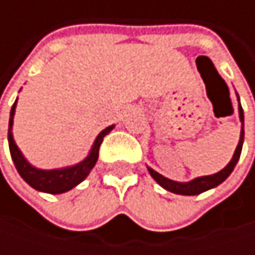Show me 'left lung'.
<instances>
[{
    "label": "left lung",
    "mask_w": 255,
    "mask_h": 255,
    "mask_svg": "<svg viewBox=\"0 0 255 255\" xmlns=\"http://www.w3.org/2000/svg\"><path fill=\"white\" fill-rule=\"evenodd\" d=\"M238 96V94H236ZM238 102H239V96H238ZM238 111H239V121H241V135H239V143L235 149V153L230 159V162L223 168L220 170L219 173L216 174H211V176H202V177H196L190 181H174V180H170V178L164 177L162 174L156 173L153 168L147 167V171L149 174L153 177V180L162 186L165 190L168 192H173V193H177V195H186V196H192V195H199L202 192H207L213 187H217L220 183H223L226 178L229 177L230 173L233 171L235 165L238 164L239 161V156H241V150H242V144H244V111H242V106H241V102L238 103Z\"/></svg>",
    "instance_id": "1"
}]
</instances>
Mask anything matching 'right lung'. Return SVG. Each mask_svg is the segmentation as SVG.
<instances>
[{
	"label": "right lung",
	"mask_w": 255,
	"mask_h": 255,
	"mask_svg": "<svg viewBox=\"0 0 255 255\" xmlns=\"http://www.w3.org/2000/svg\"><path fill=\"white\" fill-rule=\"evenodd\" d=\"M16 105H17V99L11 108L10 112V123H8V147H10V153H11V159L16 165L17 173L20 174V177L25 180L26 183L33 187L35 190L44 192V193H51V195H59V193H65L71 189H74L78 186L84 178L90 174V171L93 170V167L96 165L97 159H99V149L100 144L103 141V137L106 134H109L115 126H109L105 129H102L99 132V135L96 137L88 155L75 165H69V167H63V168H54V170H41L33 167L22 153V150L17 147L14 137H13V121H14V112H16Z\"/></svg>",
	"instance_id": "add662e5"
}]
</instances>
